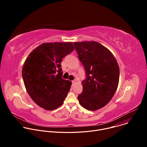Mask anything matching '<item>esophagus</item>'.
Returning <instances> with one entry per match:
<instances>
[{
  "label": "esophagus",
  "mask_w": 147,
  "mask_h": 147,
  "mask_svg": "<svg viewBox=\"0 0 147 147\" xmlns=\"http://www.w3.org/2000/svg\"><path fill=\"white\" fill-rule=\"evenodd\" d=\"M76 82V81L75 80H73V81H72V83L73 84H74Z\"/></svg>",
  "instance_id": "esophagus-1"
}]
</instances>
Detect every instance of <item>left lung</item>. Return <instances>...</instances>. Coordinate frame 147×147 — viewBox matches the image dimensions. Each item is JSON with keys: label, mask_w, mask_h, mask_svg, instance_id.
Segmentation results:
<instances>
[{"label": "left lung", "mask_w": 147, "mask_h": 147, "mask_svg": "<svg viewBox=\"0 0 147 147\" xmlns=\"http://www.w3.org/2000/svg\"><path fill=\"white\" fill-rule=\"evenodd\" d=\"M86 79L81 82L82 92L77 98L81 105L96 111L107 105L119 84V67L112 52L98 42H74Z\"/></svg>", "instance_id": "1"}]
</instances>
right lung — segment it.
<instances>
[{"label": "right lung", "mask_w": 147, "mask_h": 147, "mask_svg": "<svg viewBox=\"0 0 147 147\" xmlns=\"http://www.w3.org/2000/svg\"><path fill=\"white\" fill-rule=\"evenodd\" d=\"M74 49L71 42H50L39 45L30 53L22 69L26 90L40 107L52 111L60 107L71 82L63 79L62 59Z\"/></svg>", "instance_id": "add662e5"}]
</instances>
